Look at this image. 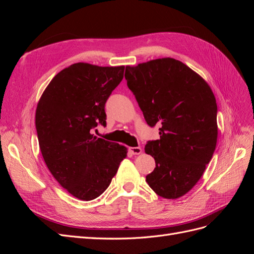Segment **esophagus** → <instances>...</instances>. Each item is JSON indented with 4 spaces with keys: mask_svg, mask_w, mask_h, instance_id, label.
<instances>
[{
    "mask_svg": "<svg viewBox=\"0 0 254 254\" xmlns=\"http://www.w3.org/2000/svg\"><path fill=\"white\" fill-rule=\"evenodd\" d=\"M129 152L131 153V155H140L142 152V148L141 147H129Z\"/></svg>",
    "mask_w": 254,
    "mask_h": 254,
    "instance_id": "34e87169",
    "label": "esophagus"
}]
</instances>
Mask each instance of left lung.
Instances as JSON below:
<instances>
[{"instance_id":"obj_1","label":"left lung","mask_w":254,"mask_h":254,"mask_svg":"<svg viewBox=\"0 0 254 254\" xmlns=\"http://www.w3.org/2000/svg\"><path fill=\"white\" fill-rule=\"evenodd\" d=\"M125 78L146 123L161 125L145 152L156 167L146 182L159 196L186 195L201 178L217 142V104L209 84L181 61L162 58L126 66Z\"/></svg>"}]
</instances>
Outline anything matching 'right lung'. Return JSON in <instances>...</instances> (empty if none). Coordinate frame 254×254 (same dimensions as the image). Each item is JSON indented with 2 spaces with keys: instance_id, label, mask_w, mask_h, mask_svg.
<instances>
[{
  "instance_id": "right-lung-1",
  "label": "right lung",
  "mask_w": 254,
  "mask_h": 254,
  "mask_svg": "<svg viewBox=\"0 0 254 254\" xmlns=\"http://www.w3.org/2000/svg\"><path fill=\"white\" fill-rule=\"evenodd\" d=\"M125 66L78 63L54 77L37 105L36 129L44 162L58 183L80 200L110 186L125 146L92 134L106 126L105 104L124 77Z\"/></svg>"
}]
</instances>
